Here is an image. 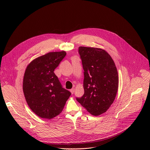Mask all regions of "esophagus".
<instances>
[{
	"label": "esophagus",
	"mask_w": 150,
	"mask_h": 150,
	"mask_svg": "<svg viewBox=\"0 0 150 150\" xmlns=\"http://www.w3.org/2000/svg\"><path fill=\"white\" fill-rule=\"evenodd\" d=\"M74 91H75V88H72V89L70 90V91H71V93L72 94H73L74 93Z\"/></svg>",
	"instance_id": "obj_1"
}]
</instances>
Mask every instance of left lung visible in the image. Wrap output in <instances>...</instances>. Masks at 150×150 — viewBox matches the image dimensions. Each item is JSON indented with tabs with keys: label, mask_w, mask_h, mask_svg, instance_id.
<instances>
[{
	"label": "left lung",
	"mask_w": 150,
	"mask_h": 150,
	"mask_svg": "<svg viewBox=\"0 0 150 150\" xmlns=\"http://www.w3.org/2000/svg\"><path fill=\"white\" fill-rule=\"evenodd\" d=\"M84 75V94L76 100L94 116L109 109L118 90V73L115 62L105 50L79 47Z\"/></svg>",
	"instance_id": "obj_1"
}]
</instances>
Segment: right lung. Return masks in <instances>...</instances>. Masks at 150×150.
Wrapping results in <instances>:
<instances>
[{"label": "right lung", "instance_id": "add662e5", "mask_svg": "<svg viewBox=\"0 0 150 150\" xmlns=\"http://www.w3.org/2000/svg\"><path fill=\"white\" fill-rule=\"evenodd\" d=\"M66 55L65 51L50 52L33 60L26 68L25 98L31 110L41 118L51 119L59 115L71 95L54 73Z\"/></svg>", "mask_w": 150, "mask_h": 150}]
</instances>
